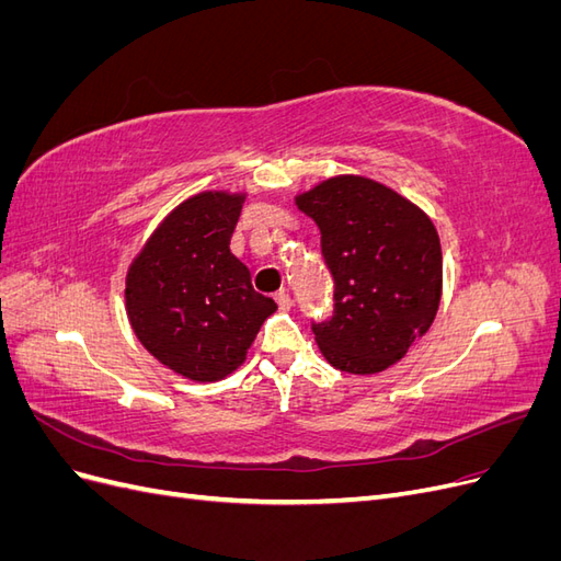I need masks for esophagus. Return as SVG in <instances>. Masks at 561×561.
<instances>
[{"mask_svg":"<svg viewBox=\"0 0 561 561\" xmlns=\"http://www.w3.org/2000/svg\"><path fill=\"white\" fill-rule=\"evenodd\" d=\"M276 304H278V309L280 311H287V309H290L293 307V299H290V295H287L285 290H280V293H276Z\"/></svg>","mask_w":561,"mask_h":561,"instance_id":"1","label":"esophagus"}]
</instances>
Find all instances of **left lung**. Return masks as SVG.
Masks as SVG:
<instances>
[{
	"instance_id": "8db88e82",
	"label": "left lung",
	"mask_w": 561,
	"mask_h": 561,
	"mask_svg": "<svg viewBox=\"0 0 561 561\" xmlns=\"http://www.w3.org/2000/svg\"><path fill=\"white\" fill-rule=\"evenodd\" d=\"M320 229L334 280L332 316L311 330L328 363L375 375L431 328L443 293V250L426 213L388 186L339 175L297 196Z\"/></svg>"
}]
</instances>
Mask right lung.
<instances>
[{"label":"right lung","instance_id":"add662e5","mask_svg":"<svg viewBox=\"0 0 561 561\" xmlns=\"http://www.w3.org/2000/svg\"><path fill=\"white\" fill-rule=\"evenodd\" d=\"M241 194L203 192L168 215L126 276V309L142 346L194 381L227 377L245 360L276 301L254 293L229 243Z\"/></svg>","mask_w":561,"mask_h":561}]
</instances>
